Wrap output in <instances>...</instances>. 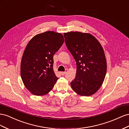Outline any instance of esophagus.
I'll use <instances>...</instances> for the list:
<instances>
[{
    "label": "esophagus",
    "instance_id": "obj_1",
    "mask_svg": "<svg viewBox=\"0 0 129 129\" xmlns=\"http://www.w3.org/2000/svg\"><path fill=\"white\" fill-rule=\"evenodd\" d=\"M66 73V72H63V71H62V72H60V74L62 75V76H63V75H64Z\"/></svg>",
    "mask_w": 129,
    "mask_h": 129
}]
</instances>
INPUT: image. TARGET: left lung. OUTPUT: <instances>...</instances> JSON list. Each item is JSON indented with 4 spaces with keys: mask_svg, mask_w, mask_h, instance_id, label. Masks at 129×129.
<instances>
[{
    "mask_svg": "<svg viewBox=\"0 0 129 129\" xmlns=\"http://www.w3.org/2000/svg\"><path fill=\"white\" fill-rule=\"evenodd\" d=\"M67 48L76 61L77 72L71 82L73 90L80 95L90 96L102 86L106 73V61L101 44L89 34L64 33Z\"/></svg>",
    "mask_w": 129,
    "mask_h": 129,
    "instance_id": "left-lung-1",
    "label": "left lung"
}]
</instances>
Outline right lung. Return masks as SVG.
<instances>
[{"label": "right lung", "instance_id": "right-lung-1", "mask_svg": "<svg viewBox=\"0 0 129 129\" xmlns=\"http://www.w3.org/2000/svg\"><path fill=\"white\" fill-rule=\"evenodd\" d=\"M64 42L63 36L47 31L33 37L22 57L20 74L25 87L33 94L43 95L58 79L53 71V55Z\"/></svg>", "mask_w": 129, "mask_h": 129}]
</instances>
